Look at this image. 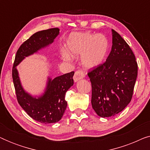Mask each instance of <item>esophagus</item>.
Segmentation results:
<instances>
[{
	"instance_id": "obj_1",
	"label": "esophagus",
	"mask_w": 150,
	"mask_h": 150,
	"mask_svg": "<svg viewBox=\"0 0 150 150\" xmlns=\"http://www.w3.org/2000/svg\"><path fill=\"white\" fill-rule=\"evenodd\" d=\"M85 77V74H84V72L82 70H78L75 72L74 75V81L76 83V82H78L79 80L83 79V78Z\"/></svg>"
}]
</instances>
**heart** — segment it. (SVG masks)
I'll use <instances>...</instances> for the list:
<instances>
[{
  "label": "heart",
  "mask_w": 150,
  "mask_h": 150,
  "mask_svg": "<svg viewBox=\"0 0 150 150\" xmlns=\"http://www.w3.org/2000/svg\"><path fill=\"white\" fill-rule=\"evenodd\" d=\"M67 52L62 50L63 60L70 61L72 57L81 55V63L85 68L94 69L105 60L109 49L107 38L102 34H92L86 32L72 33L65 43Z\"/></svg>",
  "instance_id": "heart-1"
}]
</instances>
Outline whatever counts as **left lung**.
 Instances as JSON below:
<instances>
[{
    "mask_svg": "<svg viewBox=\"0 0 150 150\" xmlns=\"http://www.w3.org/2000/svg\"><path fill=\"white\" fill-rule=\"evenodd\" d=\"M112 48L105 63L88 73L91 83V105L98 116L109 117L130 103L137 77L134 53L113 29Z\"/></svg>",
    "mask_w": 150,
    "mask_h": 150,
    "instance_id": "8db88e82",
    "label": "left lung"
}]
</instances>
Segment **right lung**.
<instances>
[{"instance_id":"right-lung-1","label":"right lung","mask_w":150,"mask_h":150,"mask_svg":"<svg viewBox=\"0 0 150 150\" xmlns=\"http://www.w3.org/2000/svg\"><path fill=\"white\" fill-rule=\"evenodd\" d=\"M59 33L58 28L34 33L18 50L12 69V78L18 103L30 117L45 124L58 122L62 118L67 107L65 93L74 85V71L54 79L48 76L44 92L40 96H34L22 87L17 66L26 57L48 47L54 42Z\"/></svg>"}]
</instances>
